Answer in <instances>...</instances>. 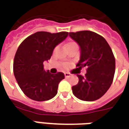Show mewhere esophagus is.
<instances>
[{
  "mask_svg": "<svg viewBox=\"0 0 129 129\" xmlns=\"http://www.w3.org/2000/svg\"><path fill=\"white\" fill-rule=\"evenodd\" d=\"M71 74L70 73H68V72H66L64 73V76H65V78H69V77H70L71 76Z\"/></svg>",
  "mask_w": 129,
  "mask_h": 129,
  "instance_id": "esophagus-1",
  "label": "esophagus"
}]
</instances>
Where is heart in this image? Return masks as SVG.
<instances>
[{
	"mask_svg": "<svg viewBox=\"0 0 129 129\" xmlns=\"http://www.w3.org/2000/svg\"><path fill=\"white\" fill-rule=\"evenodd\" d=\"M77 45V44L76 43H74V42H70V43H68L67 44H66L65 47H69V46H71V45Z\"/></svg>",
	"mask_w": 129,
	"mask_h": 129,
	"instance_id": "obj_1",
	"label": "heart"
}]
</instances>
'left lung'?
Returning <instances> with one entry per match:
<instances>
[{
	"label": "left lung",
	"instance_id": "obj_1",
	"mask_svg": "<svg viewBox=\"0 0 129 129\" xmlns=\"http://www.w3.org/2000/svg\"><path fill=\"white\" fill-rule=\"evenodd\" d=\"M69 35L80 49L77 69L87 67L85 76L77 74L79 81L72 86L73 93L83 101L96 100L105 94L112 84L115 69L112 50L107 40L93 31H81Z\"/></svg>",
	"mask_w": 129,
	"mask_h": 129
}]
</instances>
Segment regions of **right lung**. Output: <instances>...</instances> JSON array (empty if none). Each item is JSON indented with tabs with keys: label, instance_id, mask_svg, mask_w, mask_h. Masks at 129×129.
I'll return each mask as SVG.
<instances>
[{
	"label": "right lung",
	"instance_id": "add662e5",
	"mask_svg": "<svg viewBox=\"0 0 129 129\" xmlns=\"http://www.w3.org/2000/svg\"><path fill=\"white\" fill-rule=\"evenodd\" d=\"M68 34L66 31H38L25 39L18 48L13 65L14 74L20 88L30 99L46 101L57 94L58 84L64 78V74L46 71L43 62L50 59L54 48Z\"/></svg>",
	"mask_w": 129,
	"mask_h": 129
}]
</instances>
